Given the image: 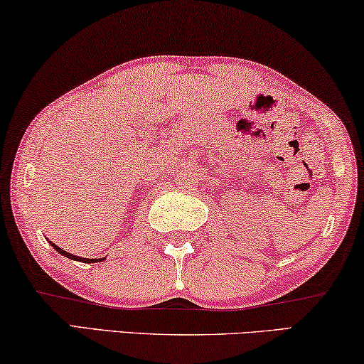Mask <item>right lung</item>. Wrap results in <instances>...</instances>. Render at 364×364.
<instances>
[{"instance_id": "1", "label": "right lung", "mask_w": 364, "mask_h": 364, "mask_svg": "<svg viewBox=\"0 0 364 364\" xmlns=\"http://www.w3.org/2000/svg\"><path fill=\"white\" fill-rule=\"evenodd\" d=\"M50 245L55 248V250L58 252V253H62L63 257H67V258H72V259H77V262H83V263H93V262H97V259H90V258H81V257H75V255H72V253H68V252H65V250H62L60 247H57V245H53V243L50 242ZM102 259V258H101Z\"/></svg>"}]
</instances>
